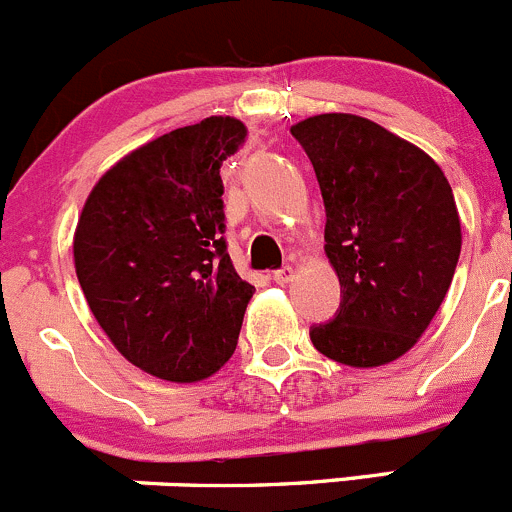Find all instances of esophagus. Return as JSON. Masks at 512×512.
I'll use <instances>...</instances> for the list:
<instances>
[{
    "label": "esophagus",
    "mask_w": 512,
    "mask_h": 512,
    "mask_svg": "<svg viewBox=\"0 0 512 512\" xmlns=\"http://www.w3.org/2000/svg\"><path fill=\"white\" fill-rule=\"evenodd\" d=\"M291 279H294V269H291V266H284V269L274 271V281H276V284H289Z\"/></svg>",
    "instance_id": "obj_1"
}]
</instances>
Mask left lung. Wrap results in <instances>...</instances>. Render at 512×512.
<instances>
[{
    "mask_svg": "<svg viewBox=\"0 0 512 512\" xmlns=\"http://www.w3.org/2000/svg\"><path fill=\"white\" fill-rule=\"evenodd\" d=\"M291 135L314 165L324 251L344 289L311 342L349 367L394 362L425 334L455 276L462 233L450 183L425 150L359 115H314Z\"/></svg>",
    "mask_w": 512,
    "mask_h": 512,
    "instance_id": "8db88e82",
    "label": "left lung"
}]
</instances>
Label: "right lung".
Instances as JSON below:
<instances>
[{
	"label": "right lung",
	"instance_id": "obj_1",
	"mask_svg": "<svg viewBox=\"0 0 512 512\" xmlns=\"http://www.w3.org/2000/svg\"><path fill=\"white\" fill-rule=\"evenodd\" d=\"M236 118L170 130L107 170L75 231V271L102 332L143 372L198 382L236 352L253 286L226 251L221 165Z\"/></svg>",
	"mask_w": 512,
	"mask_h": 512
}]
</instances>
